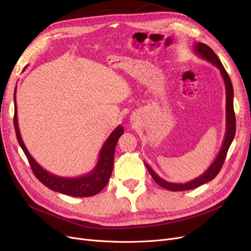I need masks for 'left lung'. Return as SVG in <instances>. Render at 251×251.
I'll use <instances>...</instances> for the list:
<instances>
[{
    "label": "left lung",
    "instance_id": "left-lung-1",
    "mask_svg": "<svg viewBox=\"0 0 251 251\" xmlns=\"http://www.w3.org/2000/svg\"><path fill=\"white\" fill-rule=\"evenodd\" d=\"M193 50L195 54L199 56L200 58L212 63L214 66L220 70V73L223 77L224 83H225V88H226V133L225 137H224L222 148L213 162V164L210 165L207 170L201 176L196 177L195 179L186 182V183H173V182H168L161 178L159 175H156L154 173V171L148 165L146 164L147 169L149 170L150 174L151 175L152 179L159 184L160 186L171 190V191H183V190H190L193 188L199 187L202 184L213 180L220 172V170L224 164V161L226 159V155L228 152V150L231 146V143L234 139L235 136V131H236V118H235V113H234V104H233V98H234V91H233V85L231 82V79L227 73V71L224 68V66L218 56L215 54V51L210 49L208 46L202 43H197L193 46Z\"/></svg>",
    "mask_w": 251,
    "mask_h": 251
}]
</instances>
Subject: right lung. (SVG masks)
Instances as JSON below:
<instances>
[{
    "mask_svg": "<svg viewBox=\"0 0 251 251\" xmlns=\"http://www.w3.org/2000/svg\"><path fill=\"white\" fill-rule=\"evenodd\" d=\"M14 127L17 140L26 157H27L35 177L41 181L44 185H46L52 191L75 197H87L96 195L105 187V185H107L110 180L113 171L116 144L120 136L124 133V129L122 126L119 125L110 134L108 139L104 141L99 154L98 163L94 170H91L89 173L79 177H61L55 174H51L48 172L47 170H45L33 159L25 147L18 126L16 87L14 90Z\"/></svg>",
    "mask_w": 251,
    "mask_h": 251,
    "instance_id": "add662e5",
    "label": "right lung"
}]
</instances>
